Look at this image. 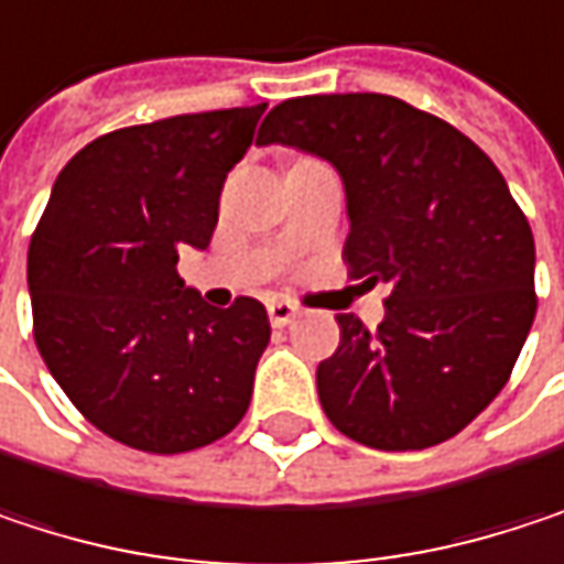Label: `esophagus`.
<instances>
[{
    "mask_svg": "<svg viewBox=\"0 0 564 564\" xmlns=\"http://www.w3.org/2000/svg\"><path fill=\"white\" fill-rule=\"evenodd\" d=\"M296 313H300V306H296V303H290V300H271V303H268L271 326H286V323H293V319H296Z\"/></svg>",
    "mask_w": 564,
    "mask_h": 564,
    "instance_id": "esophagus-1",
    "label": "esophagus"
}]
</instances>
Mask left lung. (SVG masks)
<instances>
[{"instance_id":"obj_1","label":"left lung","mask_w":564,"mask_h":564,"mask_svg":"<svg viewBox=\"0 0 564 564\" xmlns=\"http://www.w3.org/2000/svg\"><path fill=\"white\" fill-rule=\"evenodd\" d=\"M293 147L343 178V258L389 286L369 329L339 316L319 362L326 417L376 451H421L464 431L507 386L535 316V241L494 160L451 123L386 94L278 104L258 147Z\"/></svg>"}]
</instances>
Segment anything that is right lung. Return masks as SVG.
<instances>
[{"label": "right lung", "mask_w": 564, "mask_h": 564, "mask_svg": "<svg viewBox=\"0 0 564 564\" xmlns=\"http://www.w3.org/2000/svg\"><path fill=\"white\" fill-rule=\"evenodd\" d=\"M264 107L113 130L52 185L29 245L35 343L74 408L127 447H205L251 404L268 310L251 296L208 306L175 264L208 248Z\"/></svg>", "instance_id": "right-lung-1"}]
</instances>
